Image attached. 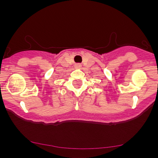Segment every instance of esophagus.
Masks as SVG:
<instances>
[{
	"label": "esophagus",
	"instance_id": "1",
	"mask_svg": "<svg viewBox=\"0 0 158 158\" xmlns=\"http://www.w3.org/2000/svg\"><path fill=\"white\" fill-rule=\"evenodd\" d=\"M76 67H77V68H80L81 64H77V65H76Z\"/></svg>",
	"mask_w": 158,
	"mask_h": 158
}]
</instances>
